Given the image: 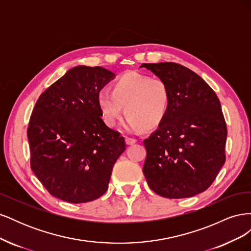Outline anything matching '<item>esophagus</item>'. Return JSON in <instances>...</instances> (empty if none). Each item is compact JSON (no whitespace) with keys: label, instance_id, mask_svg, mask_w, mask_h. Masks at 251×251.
<instances>
[{"label":"esophagus","instance_id":"1","mask_svg":"<svg viewBox=\"0 0 251 251\" xmlns=\"http://www.w3.org/2000/svg\"><path fill=\"white\" fill-rule=\"evenodd\" d=\"M125 140H126V143L127 144V146H132V144H134V143H136V139H134V138H130V137H126L125 138Z\"/></svg>","mask_w":251,"mask_h":251}]
</instances>
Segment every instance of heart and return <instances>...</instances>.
Returning <instances> with one entry per match:
<instances>
[{
  "mask_svg": "<svg viewBox=\"0 0 251 251\" xmlns=\"http://www.w3.org/2000/svg\"><path fill=\"white\" fill-rule=\"evenodd\" d=\"M170 90L165 81L137 72L121 75L110 89L97 94V104L103 123L116 126L126 107V130H151L160 125L170 107Z\"/></svg>",
  "mask_w": 251,
  "mask_h": 251,
  "instance_id": "heart-1",
  "label": "heart"
}]
</instances>
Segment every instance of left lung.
<instances>
[{"label":"left lung","mask_w":251,"mask_h":251,"mask_svg":"<svg viewBox=\"0 0 251 251\" xmlns=\"http://www.w3.org/2000/svg\"><path fill=\"white\" fill-rule=\"evenodd\" d=\"M170 90L168 114L143 140V174L151 191L169 199L189 198L212 184L225 163L227 127L215 91L176 63L142 64Z\"/></svg>","instance_id":"8db88e82"}]
</instances>
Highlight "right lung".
I'll return each instance as SVG.
<instances>
[{
    "label": "right lung",
    "mask_w": 251,
    "mask_h": 251,
    "mask_svg": "<svg viewBox=\"0 0 251 251\" xmlns=\"http://www.w3.org/2000/svg\"><path fill=\"white\" fill-rule=\"evenodd\" d=\"M114 78L102 67L77 66L41 94L27 136L30 166L49 194L86 203L107 192L114 163L126 150L104 125L97 94Z\"/></svg>",
    "instance_id": "add662e5"
}]
</instances>
